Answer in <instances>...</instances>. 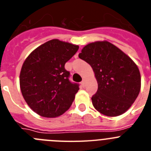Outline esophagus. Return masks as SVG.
Returning <instances> with one entry per match:
<instances>
[{
  "instance_id": "obj_1",
  "label": "esophagus",
  "mask_w": 151,
  "mask_h": 151,
  "mask_svg": "<svg viewBox=\"0 0 151 151\" xmlns=\"http://www.w3.org/2000/svg\"><path fill=\"white\" fill-rule=\"evenodd\" d=\"M81 85H82V87H85V80H83V81L81 82Z\"/></svg>"
}]
</instances>
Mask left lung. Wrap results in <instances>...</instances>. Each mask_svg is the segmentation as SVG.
Masks as SVG:
<instances>
[{"label":"left lung","mask_w":151,"mask_h":151,"mask_svg":"<svg viewBox=\"0 0 151 151\" xmlns=\"http://www.w3.org/2000/svg\"><path fill=\"white\" fill-rule=\"evenodd\" d=\"M78 57L94 72L98 88L91 100L96 110L107 116L127 111L141 89L139 69L132 60L106 41L88 44Z\"/></svg>","instance_id":"8db88e82"}]
</instances>
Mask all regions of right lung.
Masks as SVG:
<instances>
[{"instance_id": "obj_1", "label": "right lung", "mask_w": 151, "mask_h": 151, "mask_svg": "<svg viewBox=\"0 0 151 151\" xmlns=\"http://www.w3.org/2000/svg\"><path fill=\"white\" fill-rule=\"evenodd\" d=\"M78 45L53 39L33 50L24 61L19 76L20 89L29 107L47 118L62 115L71 106L79 85L69 81L65 63Z\"/></svg>"}]
</instances>
